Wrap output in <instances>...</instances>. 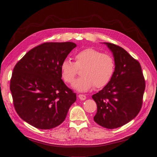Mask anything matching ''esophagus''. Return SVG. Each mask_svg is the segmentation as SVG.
<instances>
[{
    "label": "esophagus",
    "mask_w": 157,
    "mask_h": 157,
    "mask_svg": "<svg viewBox=\"0 0 157 157\" xmlns=\"http://www.w3.org/2000/svg\"><path fill=\"white\" fill-rule=\"evenodd\" d=\"M78 97L79 99L82 100V101H84V100H86V96L84 94H79Z\"/></svg>",
    "instance_id": "esophagus-1"
}]
</instances>
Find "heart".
<instances>
[{
    "mask_svg": "<svg viewBox=\"0 0 157 157\" xmlns=\"http://www.w3.org/2000/svg\"><path fill=\"white\" fill-rule=\"evenodd\" d=\"M60 68L63 80L70 84L74 81L78 69H82V76L76 79L73 87L79 92H87L94 86L100 88L109 84L114 74L115 63L111 55L88 48L76 53L75 63L63 60Z\"/></svg>",
    "mask_w": 157,
    "mask_h": 157,
    "instance_id": "heart-1",
    "label": "heart"
}]
</instances>
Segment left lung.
Instances as JSON below:
<instances>
[{
    "mask_svg": "<svg viewBox=\"0 0 157 157\" xmlns=\"http://www.w3.org/2000/svg\"><path fill=\"white\" fill-rule=\"evenodd\" d=\"M113 52L115 69L109 84L92 98L97 105L94 121L115 129L134 119L142 108L145 80L140 63L125 50L104 42Z\"/></svg>",
    "mask_w": 157,
    "mask_h": 157,
    "instance_id": "left-lung-1",
    "label": "left lung"
}]
</instances>
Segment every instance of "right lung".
I'll list each match as a JSON object with an SVG mask.
<instances>
[{
	"label": "right lung",
	"mask_w": 157,
	"mask_h": 157,
	"mask_svg": "<svg viewBox=\"0 0 157 157\" xmlns=\"http://www.w3.org/2000/svg\"><path fill=\"white\" fill-rule=\"evenodd\" d=\"M76 46L71 42L43 43L15 65L10 90L15 111L23 121L41 129L64 121L76 94L61 79L60 66Z\"/></svg>",
	"instance_id": "add662e5"
}]
</instances>
